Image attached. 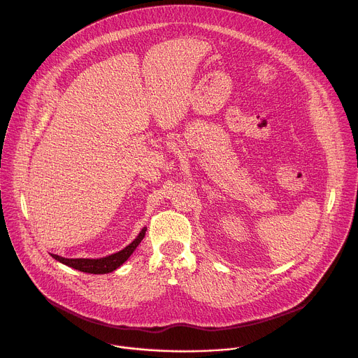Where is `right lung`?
Returning a JSON list of instances; mask_svg holds the SVG:
<instances>
[{
    "mask_svg": "<svg viewBox=\"0 0 358 358\" xmlns=\"http://www.w3.org/2000/svg\"><path fill=\"white\" fill-rule=\"evenodd\" d=\"M147 228L141 229V232L138 234V236L129 245L126 246L123 250L116 252L113 255H109L106 258H100V259H68V258H62L58 257V255H52V258L59 261L61 264H65L76 271L80 272H86V273H94V275H101V273H109L116 271L120 265H123L130 255L134 252V249L138 246V243L141 242V239L145 235Z\"/></svg>",
    "mask_w": 358,
    "mask_h": 358,
    "instance_id": "right-lung-1",
    "label": "right lung"
}]
</instances>
